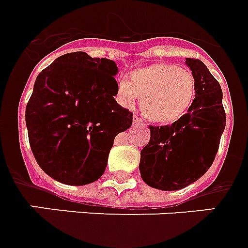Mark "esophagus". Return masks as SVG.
I'll use <instances>...</instances> for the list:
<instances>
[{
	"mask_svg": "<svg viewBox=\"0 0 248 248\" xmlns=\"http://www.w3.org/2000/svg\"><path fill=\"white\" fill-rule=\"evenodd\" d=\"M133 124H136V125H140V124H143V120L138 116V115H134L133 116Z\"/></svg>",
	"mask_w": 248,
	"mask_h": 248,
	"instance_id": "1",
	"label": "esophagus"
}]
</instances>
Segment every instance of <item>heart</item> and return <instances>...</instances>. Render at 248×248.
Listing matches in <instances>:
<instances>
[{
    "mask_svg": "<svg viewBox=\"0 0 248 248\" xmlns=\"http://www.w3.org/2000/svg\"><path fill=\"white\" fill-rule=\"evenodd\" d=\"M196 79L189 69L175 64H154L137 69L118 83L116 100L124 108H132L140 97V110L155 123L177 122L193 102Z\"/></svg>",
    "mask_w": 248,
    "mask_h": 248,
    "instance_id": "1",
    "label": "heart"
}]
</instances>
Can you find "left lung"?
<instances>
[{
	"label": "left lung",
	"mask_w": 248,
	"mask_h": 248,
	"mask_svg": "<svg viewBox=\"0 0 248 248\" xmlns=\"http://www.w3.org/2000/svg\"><path fill=\"white\" fill-rule=\"evenodd\" d=\"M195 75V100L171 125L152 126L140 151V177L150 187L177 191L202 177L213 165L225 128L223 92L201 60L186 59Z\"/></svg>",
	"instance_id": "obj_1"
}]
</instances>
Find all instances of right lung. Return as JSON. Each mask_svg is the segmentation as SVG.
I'll return each instance as SVG.
<instances>
[{"instance_id":"obj_1","label":"right lung","mask_w":248,"mask_h":248,"mask_svg":"<svg viewBox=\"0 0 248 248\" xmlns=\"http://www.w3.org/2000/svg\"><path fill=\"white\" fill-rule=\"evenodd\" d=\"M118 66L86 52L57 57L35 79L25 110L33 155L47 175L70 186L105 173L115 137L133 114L115 101Z\"/></svg>"}]
</instances>
